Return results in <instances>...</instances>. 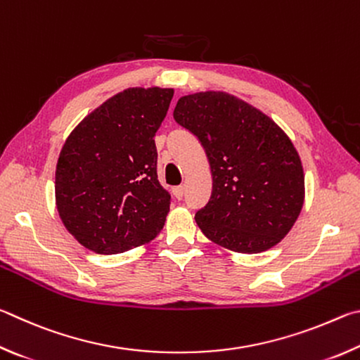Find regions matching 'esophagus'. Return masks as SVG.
Returning <instances> with one entry per match:
<instances>
[{
	"mask_svg": "<svg viewBox=\"0 0 360 360\" xmlns=\"http://www.w3.org/2000/svg\"><path fill=\"white\" fill-rule=\"evenodd\" d=\"M172 193H174V196L176 199H181V198H184V194H185V188L184 186H175Z\"/></svg>",
	"mask_w": 360,
	"mask_h": 360,
	"instance_id": "esophagus-1",
	"label": "esophagus"
}]
</instances>
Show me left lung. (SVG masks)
<instances>
[{
	"label": "left lung",
	"mask_w": 360,
	"mask_h": 360,
	"mask_svg": "<svg viewBox=\"0 0 360 360\" xmlns=\"http://www.w3.org/2000/svg\"><path fill=\"white\" fill-rule=\"evenodd\" d=\"M174 118L199 139L213 188L198 210L207 238L236 253H261L285 238L305 199L300 156L266 113L226 91L181 96Z\"/></svg>",
	"instance_id": "obj_1"
}]
</instances>
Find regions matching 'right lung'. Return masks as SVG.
I'll use <instances>...</instances> for the list:
<instances>
[{"instance_id": "obj_1", "label": "right lung", "mask_w": 360, "mask_h": 360, "mask_svg": "<svg viewBox=\"0 0 360 360\" xmlns=\"http://www.w3.org/2000/svg\"><path fill=\"white\" fill-rule=\"evenodd\" d=\"M174 88H126L75 126L60 151L55 202L75 240L98 255L160 234L170 194L158 181L155 134Z\"/></svg>"}]
</instances>
